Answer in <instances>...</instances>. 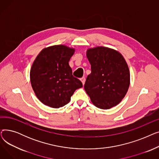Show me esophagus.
I'll use <instances>...</instances> for the list:
<instances>
[{
    "label": "esophagus",
    "instance_id": "esophagus-1",
    "mask_svg": "<svg viewBox=\"0 0 159 159\" xmlns=\"http://www.w3.org/2000/svg\"><path fill=\"white\" fill-rule=\"evenodd\" d=\"M80 81L82 82V84L84 85V84H85V81H86V79H85V77H82V78H81V79H80Z\"/></svg>",
    "mask_w": 159,
    "mask_h": 159
}]
</instances>
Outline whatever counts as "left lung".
<instances>
[{
    "instance_id": "obj_1",
    "label": "left lung",
    "mask_w": 159,
    "mask_h": 159,
    "mask_svg": "<svg viewBox=\"0 0 159 159\" xmlns=\"http://www.w3.org/2000/svg\"><path fill=\"white\" fill-rule=\"evenodd\" d=\"M86 57L91 73L86 79L84 89L96 107L108 110L119 104L126 95L130 73L122 55L104 46L88 48Z\"/></svg>"
}]
</instances>
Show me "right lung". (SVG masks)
I'll return each instance as SVG.
<instances>
[{
	"label": "right lung",
	"mask_w": 159,
	"mask_h": 159,
	"mask_svg": "<svg viewBox=\"0 0 159 159\" xmlns=\"http://www.w3.org/2000/svg\"><path fill=\"white\" fill-rule=\"evenodd\" d=\"M75 49L64 44L42 49L30 70L33 91L46 106L59 108L70 102L75 91L82 87V82L72 75L69 61Z\"/></svg>",
	"instance_id": "1"
}]
</instances>
